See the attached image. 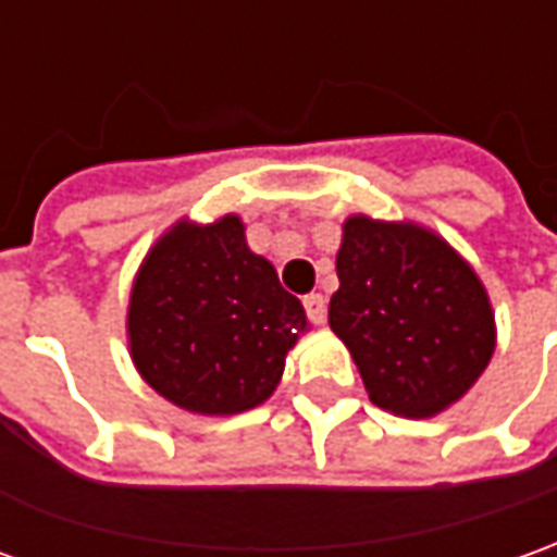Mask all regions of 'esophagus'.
I'll return each mask as SVG.
<instances>
[{
	"instance_id": "1",
	"label": "esophagus",
	"mask_w": 557,
	"mask_h": 557,
	"mask_svg": "<svg viewBox=\"0 0 557 557\" xmlns=\"http://www.w3.org/2000/svg\"><path fill=\"white\" fill-rule=\"evenodd\" d=\"M305 310H308L310 323H323L326 320V298L320 293L305 295Z\"/></svg>"
}]
</instances>
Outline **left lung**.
<instances>
[{
	"label": "left lung",
	"instance_id": "left-lung-1",
	"mask_svg": "<svg viewBox=\"0 0 557 557\" xmlns=\"http://www.w3.org/2000/svg\"><path fill=\"white\" fill-rule=\"evenodd\" d=\"M329 326L357 359L374 406L430 418L467 393L494 354L482 280L418 225L344 222Z\"/></svg>",
	"mask_w": 557,
	"mask_h": 557
}]
</instances>
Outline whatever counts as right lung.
Listing matches in <instances>:
<instances>
[{
  "instance_id": "1",
  "label": "right lung",
  "mask_w": 557,
  "mask_h": 557,
  "mask_svg": "<svg viewBox=\"0 0 557 557\" xmlns=\"http://www.w3.org/2000/svg\"><path fill=\"white\" fill-rule=\"evenodd\" d=\"M308 329L274 264L249 252L244 222H180L136 274L127 335L139 374L173 406L237 414L264 403Z\"/></svg>"
}]
</instances>
